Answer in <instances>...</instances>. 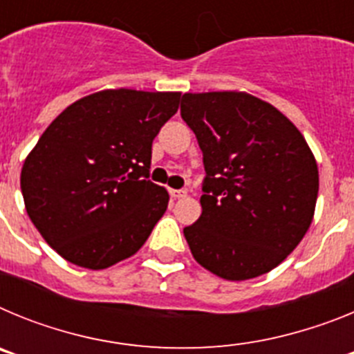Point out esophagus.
I'll use <instances>...</instances> for the list:
<instances>
[{"mask_svg":"<svg viewBox=\"0 0 354 354\" xmlns=\"http://www.w3.org/2000/svg\"><path fill=\"white\" fill-rule=\"evenodd\" d=\"M168 193H170L171 198H183L187 195V192H184V189H168Z\"/></svg>","mask_w":354,"mask_h":354,"instance_id":"34e87169","label":"esophagus"}]
</instances>
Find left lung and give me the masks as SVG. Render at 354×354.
Masks as SVG:
<instances>
[{
	"instance_id": "left-lung-1",
	"label": "left lung",
	"mask_w": 354,
	"mask_h": 354,
	"mask_svg": "<svg viewBox=\"0 0 354 354\" xmlns=\"http://www.w3.org/2000/svg\"><path fill=\"white\" fill-rule=\"evenodd\" d=\"M180 117L205 168L202 214L184 228L193 257L232 282L270 273L314 220L310 147L282 111L246 92L184 93Z\"/></svg>"
}]
</instances>
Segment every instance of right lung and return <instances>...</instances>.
I'll list each match as a JSON object with an SVG mask.
<instances>
[{
    "mask_svg": "<svg viewBox=\"0 0 354 354\" xmlns=\"http://www.w3.org/2000/svg\"><path fill=\"white\" fill-rule=\"evenodd\" d=\"M180 92L101 90L72 102L26 156L21 192L30 220L58 255L86 270L129 259L170 195L150 183L152 142Z\"/></svg>",
    "mask_w": 354,
    "mask_h": 354,
    "instance_id": "add662e5",
    "label": "right lung"
}]
</instances>
